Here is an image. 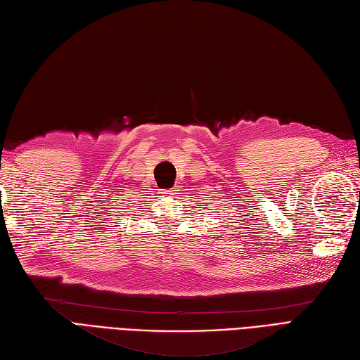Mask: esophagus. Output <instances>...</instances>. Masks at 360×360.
<instances>
[{
    "label": "esophagus",
    "instance_id": "1",
    "mask_svg": "<svg viewBox=\"0 0 360 360\" xmlns=\"http://www.w3.org/2000/svg\"><path fill=\"white\" fill-rule=\"evenodd\" d=\"M175 191H179V189L177 188H169V189H167L166 194H175Z\"/></svg>",
    "mask_w": 360,
    "mask_h": 360
}]
</instances>
